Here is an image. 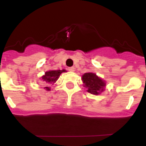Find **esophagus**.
<instances>
[{
	"label": "esophagus",
	"mask_w": 146,
	"mask_h": 146,
	"mask_svg": "<svg viewBox=\"0 0 146 146\" xmlns=\"http://www.w3.org/2000/svg\"><path fill=\"white\" fill-rule=\"evenodd\" d=\"M68 70L70 71V72H74V71H75V68H74L73 66H72V67H69Z\"/></svg>",
	"instance_id": "1"
}]
</instances>
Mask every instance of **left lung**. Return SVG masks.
<instances>
[{
	"label": "left lung",
	"mask_w": 146,
	"mask_h": 146,
	"mask_svg": "<svg viewBox=\"0 0 146 146\" xmlns=\"http://www.w3.org/2000/svg\"><path fill=\"white\" fill-rule=\"evenodd\" d=\"M84 87L87 88V92L93 95H99L104 91L105 81L98 77L96 73H86L82 76Z\"/></svg>",
	"instance_id": "left-lung-1"
}]
</instances>
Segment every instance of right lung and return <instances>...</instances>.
<instances>
[{"instance_id": "add662e5", "label": "right lung", "mask_w": 146, "mask_h": 146, "mask_svg": "<svg viewBox=\"0 0 146 146\" xmlns=\"http://www.w3.org/2000/svg\"><path fill=\"white\" fill-rule=\"evenodd\" d=\"M63 72H66L65 70H49L45 72V74L42 76V82H44V83H54L58 80L60 75ZM44 89H45L47 91H50V87H44Z\"/></svg>"}]
</instances>
